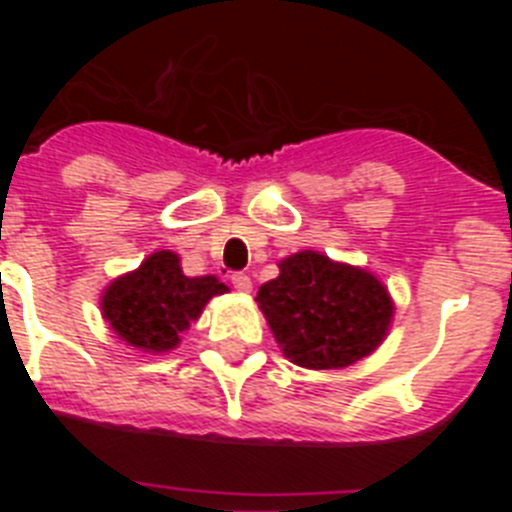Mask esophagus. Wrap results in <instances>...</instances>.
I'll list each match as a JSON object with an SVG mask.
<instances>
[{"instance_id": "34e87169", "label": "esophagus", "mask_w": 512, "mask_h": 512, "mask_svg": "<svg viewBox=\"0 0 512 512\" xmlns=\"http://www.w3.org/2000/svg\"><path fill=\"white\" fill-rule=\"evenodd\" d=\"M230 282H233V287L238 289V292H251V287H253L251 277H248V274H243V271H235L233 277H230Z\"/></svg>"}]
</instances>
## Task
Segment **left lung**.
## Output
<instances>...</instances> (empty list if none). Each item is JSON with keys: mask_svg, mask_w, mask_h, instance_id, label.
<instances>
[{"mask_svg": "<svg viewBox=\"0 0 512 512\" xmlns=\"http://www.w3.org/2000/svg\"><path fill=\"white\" fill-rule=\"evenodd\" d=\"M259 307L289 361L307 369H341L382 343L392 320L387 289L366 271L302 251L259 287Z\"/></svg>", "mask_w": 512, "mask_h": 512, "instance_id": "obj_1", "label": "left lung"}]
</instances>
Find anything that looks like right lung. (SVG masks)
I'll list each match as a JSON object with an SVG mask.
<instances>
[{
    "label": "right lung",
    "instance_id": "add662e5",
    "mask_svg": "<svg viewBox=\"0 0 512 512\" xmlns=\"http://www.w3.org/2000/svg\"><path fill=\"white\" fill-rule=\"evenodd\" d=\"M228 292L215 277H184L179 256L158 251L133 274L110 284L102 297L104 318L122 341L148 351H166L179 343L189 320L200 318L202 307L215 295Z\"/></svg>",
    "mask_w": 512,
    "mask_h": 512
}]
</instances>
